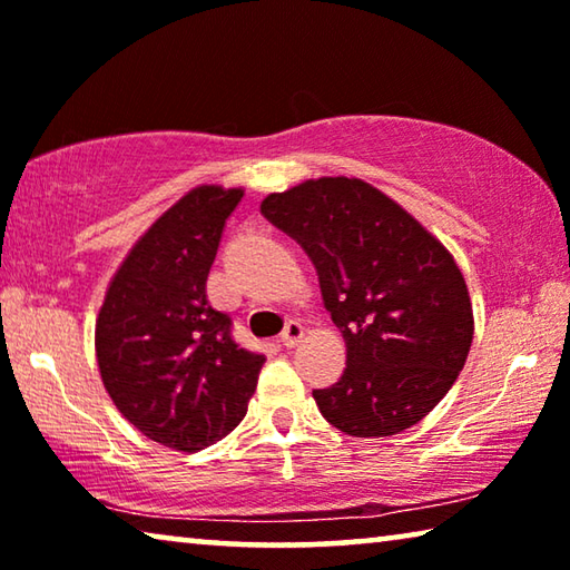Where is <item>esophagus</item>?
<instances>
[{"label": "esophagus", "instance_id": "34e87169", "mask_svg": "<svg viewBox=\"0 0 570 570\" xmlns=\"http://www.w3.org/2000/svg\"><path fill=\"white\" fill-rule=\"evenodd\" d=\"M302 340H304V326L298 322H288L284 334H282V344L286 346V350H292V346H296Z\"/></svg>", "mask_w": 570, "mask_h": 570}]
</instances>
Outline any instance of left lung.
<instances>
[{
  "instance_id": "8db88e82",
  "label": "left lung",
  "mask_w": 570,
  "mask_h": 570,
  "mask_svg": "<svg viewBox=\"0 0 570 570\" xmlns=\"http://www.w3.org/2000/svg\"><path fill=\"white\" fill-rule=\"evenodd\" d=\"M262 214L312 258L344 336V374L314 390L324 420L352 438H390L428 417L475 332L455 256L362 178H308L268 193Z\"/></svg>"
}]
</instances>
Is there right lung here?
Wrapping results in <instances>:
<instances>
[{
  "instance_id": "obj_1",
  "label": "right lung",
  "mask_w": 570,
  "mask_h": 570,
  "mask_svg": "<svg viewBox=\"0 0 570 570\" xmlns=\"http://www.w3.org/2000/svg\"><path fill=\"white\" fill-rule=\"evenodd\" d=\"M244 188H190L135 240L95 320V356L115 407L148 440L196 452L244 420L264 354L230 340L206 282Z\"/></svg>"
}]
</instances>
